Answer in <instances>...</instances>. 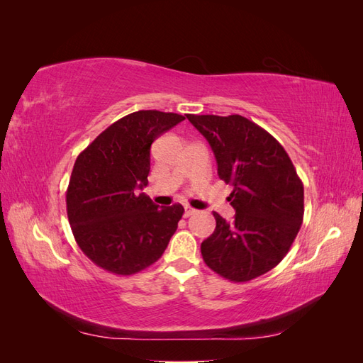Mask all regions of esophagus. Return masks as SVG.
<instances>
[{
    "label": "esophagus",
    "mask_w": 363,
    "mask_h": 363,
    "mask_svg": "<svg viewBox=\"0 0 363 363\" xmlns=\"http://www.w3.org/2000/svg\"><path fill=\"white\" fill-rule=\"evenodd\" d=\"M196 211H195V208L194 207H191V206H188V204H186L184 206V216L186 218H189L191 215H194Z\"/></svg>",
    "instance_id": "obj_1"
}]
</instances>
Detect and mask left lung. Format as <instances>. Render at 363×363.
<instances>
[{"mask_svg": "<svg viewBox=\"0 0 363 363\" xmlns=\"http://www.w3.org/2000/svg\"><path fill=\"white\" fill-rule=\"evenodd\" d=\"M211 145L218 175L233 186L235 219L213 212L215 232L201 244L206 265L248 281L277 267L298 235L304 188L280 142L240 115H186Z\"/></svg>", "mask_w": 363, "mask_h": 363, "instance_id": "left-lung-1", "label": "left lung"}]
</instances>
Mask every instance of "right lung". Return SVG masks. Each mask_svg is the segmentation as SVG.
I'll return each mask as SVG.
<instances>
[{
  "label": "right lung",
  "mask_w": 363,
  "mask_h": 363,
  "mask_svg": "<svg viewBox=\"0 0 363 363\" xmlns=\"http://www.w3.org/2000/svg\"><path fill=\"white\" fill-rule=\"evenodd\" d=\"M183 115L139 111L118 119L77 157L67 212L80 250L96 267L131 276L157 262L177 230L182 204L159 207L148 184L151 144Z\"/></svg>",
  "instance_id": "add662e5"
}]
</instances>
